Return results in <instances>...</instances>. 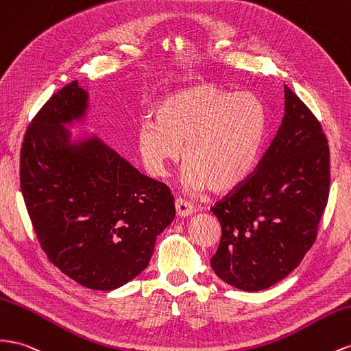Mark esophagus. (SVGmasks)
Wrapping results in <instances>:
<instances>
[{
  "label": "esophagus",
  "mask_w": 351,
  "mask_h": 351,
  "mask_svg": "<svg viewBox=\"0 0 351 351\" xmlns=\"http://www.w3.org/2000/svg\"><path fill=\"white\" fill-rule=\"evenodd\" d=\"M176 211H177L178 217L184 219V217H189V215H192L195 213V208L189 202L183 201V199H177V201H176Z\"/></svg>",
  "instance_id": "34e87169"
}]
</instances>
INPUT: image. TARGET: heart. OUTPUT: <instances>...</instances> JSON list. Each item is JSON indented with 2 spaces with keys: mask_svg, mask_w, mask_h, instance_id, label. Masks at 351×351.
Listing matches in <instances>:
<instances>
[{
  "mask_svg": "<svg viewBox=\"0 0 351 351\" xmlns=\"http://www.w3.org/2000/svg\"><path fill=\"white\" fill-rule=\"evenodd\" d=\"M156 122L138 127L137 143L147 171L164 177L182 159L189 191L229 193L242 186L257 164L266 136V108L251 93L211 82L177 90L160 99Z\"/></svg>",
  "mask_w": 351,
  "mask_h": 351,
  "instance_id": "heart-1",
  "label": "heart"
}]
</instances>
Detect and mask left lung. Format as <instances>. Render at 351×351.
<instances>
[{
	"mask_svg": "<svg viewBox=\"0 0 351 351\" xmlns=\"http://www.w3.org/2000/svg\"><path fill=\"white\" fill-rule=\"evenodd\" d=\"M285 115L255 171L211 208L221 241L211 267L257 292L298 267L316 241L329 196V147L320 122L285 85Z\"/></svg>",
	"mask_w": 351,
	"mask_h": 351,
	"instance_id": "obj_1",
	"label": "left lung"
}]
</instances>
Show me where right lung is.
<instances>
[{
    "label": "right lung",
    "instance_id": "add662e5",
    "mask_svg": "<svg viewBox=\"0 0 351 351\" xmlns=\"http://www.w3.org/2000/svg\"><path fill=\"white\" fill-rule=\"evenodd\" d=\"M88 93L73 81L27 127L21 187L47 257L80 285L112 291L143 271L158 234L174 220L169 189L141 174L84 124Z\"/></svg>",
    "mask_w": 351,
    "mask_h": 351
}]
</instances>
